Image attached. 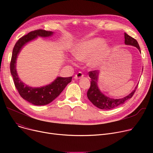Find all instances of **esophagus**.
Masks as SVG:
<instances>
[{
	"label": "esophagus",
	"instance_id": "34e87169",
	"mask_svg": "<svg viewBox=\"0 0 153 153\" xmlns=\"http://www.w3.org/2000/svg\"><path fill=\"white\" fill-rule=\"evenodd\" d=\"M84 76L83 74L81 72H79L78 73H77L75 76H74V79H81Z\"/></svg>",
	"mask_w": 153,
	"mask_h": 153
}]
</instances>
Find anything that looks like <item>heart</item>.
I'll return each instance as SVG.
<instances>
[{"instance_id":"heart-1","label":"heart","mask_w":153,"mask_h":153,"mask_svg":"<svg viewBox=\"0 0 153 153\" xmlns=\"http://www.w3.org/2000/svg\"><path fill=\"white\" fill-rule=\"evenodd\" d=\"M111 46L102 38H94L76 45L72 51L74 58L80 61L88 60L92 68H99L105 65L111 54ZM71 63L73 60L70 59Z\"/></svg>"}]
</instances>
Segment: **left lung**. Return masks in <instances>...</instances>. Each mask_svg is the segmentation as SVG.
<instances>
[{
	"instance_id": "1",
	"label": "left lung",
	"mask_w": 153,
	"mask_h": 153,
	"mask_svg": "<svg viewBox=\"0 0 153 153\" xmlns=\"http://www.w3.org/2000/svg\"><path fill=\"white\" fill-rule=\"evenodd\" d=\"M125 43L126 45H131L137 48L138 50L141 53V50L138 42L133 38L127 35L126 33H125ZM99 73L100 71L98 70L90 71L89 72L91 81V87L87 91V95L89 100L95 107L102 110L113 109L120 105H122L126 100H129L133 97L138 85L136 86L134 89L130 94L121 99L110 98L104 95L100 91L97 85Z\"/></svg>"
}]
</instances>
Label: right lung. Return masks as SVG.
<instances>
[{"label": "right lung", "mask_w": 153, "mask_h": 153, "mask_svg": "<svg viewBox=\"0 0 153 153\" xmlns=\"http://www.w3.org/2000/svg\"><path fill=\"white\" fill-rule=\"evenodd\" d=\"M54 32L44 30H37L30 32L20 38L14 46L10 62V72L15 86L21 97L35 105H45L51 103L62 92L66 85L71 82L72 77H57L53 82L45 86L32 87L23 83L19 78L16 64L18 56L22 48L32 40L39 37L46 38L53 35Z\"/></svg>", "instance_id": "right-lung-1"}]
</instances>
